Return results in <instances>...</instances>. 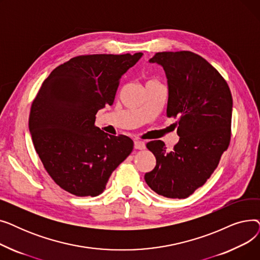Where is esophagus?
<instances>
[{
    "label": "esophagus",
    "instance_id": "esophagus-1",
    "mask_svg": "<svg viewBox=\"0 0 260 260\" xmlns=\"http://www.w3.org/2000/svg\"><path fill=\"white\" fill-rule=\"evenodd\" d=\"M134 146L136 149H143V148H145V143L141 140H135Z\"/></svg>",
    "mask_w": 260,
    "mask_h": 260
}]
</instances>
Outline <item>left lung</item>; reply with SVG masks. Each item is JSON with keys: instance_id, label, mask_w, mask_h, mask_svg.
Segmentation results:
<instances>
[{"instance_id": "8db88e82", "label": "left lung", "mask_w": 260, "mask_h": 260, "mask_svg": "<svg viewBox=\"0 0 260 260\" xmlns=\"http://www.w3.org/2000/svg\"><path fill=\"white\" fill-rule=\"evenodd\" d=\"M149 63L166 72L167 116L178 119L180 139L171 152L161 140L146 144L156 157V167L144 179L158 195L186 198L207 182L229 147L232 93L217 70L192 51L157 52Z\"/></svg>"}]
</instances>
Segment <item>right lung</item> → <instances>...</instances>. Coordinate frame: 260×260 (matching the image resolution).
I'll use <instances>...</instances> for the list:
<instances>
[{
  "mask_svg": "<svg viewBox=\"0 0 260 260\" xmlns=\"http://www.w3.org/2000/svg\"><path fill=\"white\" fill-rule=\"evenodd\" d=\"M86 54L50 73L35 98L29 132L43 166L61 188L79 197L98 196L134 142L94 126L95 114L112 105L121 77L142 57Z\"/></svg>",
  "mask_w": 260,
  "mask_h": 260,
  "instance_id": "1",
  "label": "right lung"
}]
</instances>
